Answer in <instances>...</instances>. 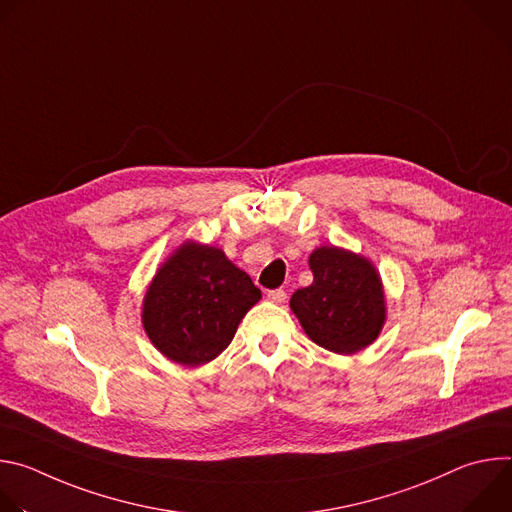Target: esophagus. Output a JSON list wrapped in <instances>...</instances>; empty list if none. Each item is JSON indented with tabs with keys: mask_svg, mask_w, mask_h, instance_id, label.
<instances>
[{
	"mask_svg": "<svg viewBox=\"0 0 512 512\" xmlns=\"http://www.w3.org/2000/svg\"><path fill=\"white\" fill-rule=\"evenodd\" d=\"M285 298H287V294H285L283 289H271V291H267V300L273 302V304H283Z\"/></svg>",
	"mask_w": 512,
	"mask_h": 512,
	"instance_id": "obj_1",
	"label": "esophagus"
}]
</instances>
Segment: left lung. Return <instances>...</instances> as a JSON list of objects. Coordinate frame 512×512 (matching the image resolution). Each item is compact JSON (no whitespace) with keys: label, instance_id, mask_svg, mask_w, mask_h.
<instances>
[{"label":"left lung","instance_id":"1","mask_svg":"<svg viewBox=\"0 0 512 512\" xmlns=\"http://www.w3.org/2000/svg\"><path fill=\"white\" fill-rule=\"evenodd\" d=\"M314 281L289 300L304 328L318 346L336 354H354L377 340L387 308L385 289L375 265L334 245L310 255Z\"/></svg>","mask_w":512,"mask_h":512}]
</instances>
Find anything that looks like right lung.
I'll return each mask as SVG.
<instances>
[{"label": "right lung", "mask_w": 512, "mask_h": 512, "mask_svg": "<svg viewBox=\"0 0 512 512\" xmlns=\"http://www.w3.org/2000/svg\"><path fill=\"white\" fill-rule=\"evenodd\" d=\"M261 300L251 277L210 245L186 241L156 271L141 322L152 344L184 367H200L233 340Z\"/></svg>", "instance_id": "1"}]
</instances>
